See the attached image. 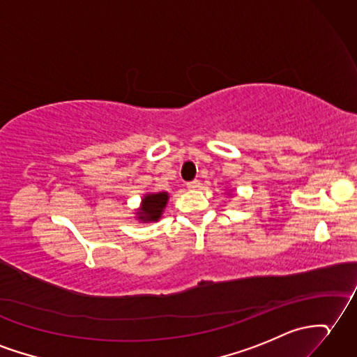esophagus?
I'll list each match as a JSON object with an SVG mask.
<instances>
[{
    "mask_svg": "<svg viewBox=\"0 0 357 357\" xmlns=\"http://www.w3.org/2000/svg\"><path fill=\"white\" fill-rule=\"evenodd\" d=\"M199 187H201V181H199V179H195L192 182H187V188L188 190H197Z\"/></svg>",
    "mask_w": 357,
    "mask_h": 357,
    "instance_id": "esophagus-1",
    "label": "esophagus"
}]
</instances>
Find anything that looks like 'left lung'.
<instances>
[{"label":"left lung","mask_w":357,"mask_h":357,"mask_svg":"<svg viewBox=\"0 0 357 357\" xmlns=\"http://www.w3.org/2000/svg\"><path fill=\"white\" fill-rule=\"evenodd\" d=\"M228 193H229V192H228Z\"/></svg>","instance_id":"obj_1"}]
</instances>
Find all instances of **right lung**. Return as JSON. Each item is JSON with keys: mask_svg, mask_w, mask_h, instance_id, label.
<instances>
[{"mask_svg": "<svg viewBox=\"0 0 357 357\" xmlns=\"http://www.w3.org/2000/svg\"><path fill=\"white\" fill-rule=\"evenodd\" d=\"M169 193L167 192H158V193H146L141 197L139 208L135 211V219L141 223H151L158 222L162 218V213L165 205L169 202Z\"/></svg>", "mask_w": 357, "mask_h": 357, "instance_id": "1", "label": "right lung"}]
</instances>
